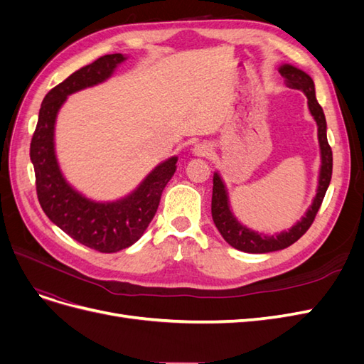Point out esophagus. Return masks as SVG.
Wrapping results in <instances>:
<instances>
[{
  "instance_id": "34e87169",
  "label": "esophagus",
  "mask_w": 364,
  "mask_h": 364,
  "mask_svg": "<svg viewBox=\"0 0 364 364\" xmlns=\"http://www.w3.org/2000/svg\"><path fill=\"white\" fill-rule=\"evenodd\" d=\"M213 153V147L208 144V142H200L194 147V155L196 156H209Z\"/></svg>"
}]
</instances>
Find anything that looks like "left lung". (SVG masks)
I'll return each mask as SVG.
<instances>
[{"mask_svg": "<svg viewBox=\"0 0 364 364\" xmlns=\"http://www.w3.org/2000/svg\"><path fill=\"white\" fill-rule=\"evenodd\" d=\"M279 73L284 77L285 85L294 87V90H301L308 98V107H310V112L317 123L318 142H321V153H322L321 178H318V188L314 197V202L301 222L294 225L289 232H281L279 235L266 237V235L253 232V230H249L247 228L241 226L237 222L235 217L230 214L225 185L222 179H220V176L217 173L214 174L213 203H211L214 223L218 229V232L222 234V237L230 246L247 253H266V252L281 250L291 246L294 241L299 240L313 225L318 208H321L323 202V197L328 190L329 182H331V174H333V150H331V146L328 144V139H326V119H325L323 109L321 105H318L316 98L314 83L311 80V77L305 74L304 71L291 67V65H282L279 68Z\"/></svg>", "mask_w": 364, "mask_h": 364, "instance_id": "left-lung-1", "label": "left lung"}]
</instances>
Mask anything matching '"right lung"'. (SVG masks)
Listing matches in <instances>:
<instances>
[{"instance_id": "1", "label": "right lung", "mask_w": 364, "mask_h": 364, "mask_svg": "<svg viewBox=\"0 0 364 364\" xmlns=\"http://www.w3.org/2000/svg\"><path fill=\"white\" fill-rule=\"evenodd\" d=\"M119 53L106 54L74 71L46 95L39 109L35 134L30 142V159L35 167L38 200L43 213L65 234L103 253H112L135 243L155 217L164 186L171 179L178 158L158 165L139 188L114 203L85 199L65 182L54 155V121L67 95L106 80L118 63Z\"/></svg>"}]
</instances>
